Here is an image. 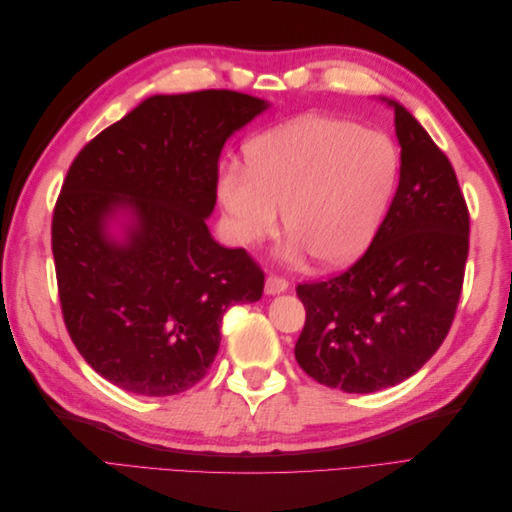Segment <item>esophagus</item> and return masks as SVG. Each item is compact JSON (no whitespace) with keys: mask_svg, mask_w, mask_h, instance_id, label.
<instances>
[{"mask_svg":"<svg viewBox=\"0 0 512 512\" xmlns=\"http://www.w3.org/2000/svg\"><path fill=\"white\" fill-rule=\"evenodd\" d=\"M288 288V282L284 280L282 275H275V273H269L267 280H265V292L267 294H280Z\"/></svg>","mask_w":512,"mask_h":512,"instance_id":"esophagus-1","label":"esophagus"}]
</instances>
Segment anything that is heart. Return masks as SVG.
Masks as SVG:
<instances>
[{
    "mask_svg": "<svg viewBox=\"0 0 512 512\" xmlns=\"http://www.w3.org/2000/svg\"><path fill=\"white\" fill-rule=\"evenodd\" d=\"M397 173L399 153L389 136L342 119L303 117L247 147V168L224 164L218 194L239 243L273 235L284 207L286 256L309 252L337 267L376 235Z\"/></svg>",
    "mask_w": 512,
    "mask_h": 512,
    "instance_id": "heart-1",
    "label": "heart"
}]
</instances>
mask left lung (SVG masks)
<instances>
[{"instance_id":"1","label":"left lung","mask_w":512,"mask_h":512,"mask_svg":"<svg viewBox=\"0 0 512 512\" xmlns=\"http://www.w3.org/2000/svg\"><path fill=\"white\" fill-rule=\"evenodd\" d=\"M395 111L399 185L367 252L320 282H303L297 363L344 393L404 382L442 346L455 320L470 247V213L455 168L404 106Z\"/></svg>"}]
</instances>
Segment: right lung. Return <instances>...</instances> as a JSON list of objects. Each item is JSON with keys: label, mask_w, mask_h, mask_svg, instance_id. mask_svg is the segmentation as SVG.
I'll list each match as a JSON object with an SVG mask.
<instances>
[{"label": "right lung", "mask_w": 512, "mask_h": 512, "mask_svg": "<svg viewBox=\"0 0 512 512\" xmlns=\"http://www.w3.org/2000/svg\"><path fill=\"white\" fill-rule=\"evenodd\" d=\"M267 108L230 89L151 96L89 141L68 168L51 245L76 350L123 391L166 397L205 378L224 314L262 297L265 273L207 228L228 136ZM117 210L127 239L107 235Z\"/></svg>", "instance_id": "right-lung-1"}]
</instances>
